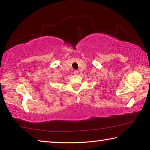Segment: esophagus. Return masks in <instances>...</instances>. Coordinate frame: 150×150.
Listing matches in <instances>:
<instances>
[{
    "label": "esophagus",
    "mask_w": 150,
    "mask_h": 150,
    "mask_svg": "<svg viewBox=\"0 0 150 150\" xmlns=\"http://www.w3.org/2000/svg\"><path fill=\"white\" fill-rule=\"evenodd\" d=\"M73 73H74V75H77L79 74V71H78L77 70H75V71H74V72H73Z\"/></svg>",
    "instance_id": "34e87169"
}]
</instances>
